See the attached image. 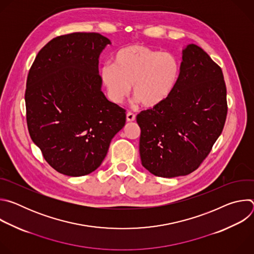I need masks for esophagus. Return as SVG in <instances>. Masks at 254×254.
Instances as JSON below:
<instances>
[{"label": "esophagus", "instance_id": "obj_1", "mask_svg": "<svg viewBox=\"0 0 254 254\" xmlns=\"http://www.w3.org/2000/svg\"><path fill=\"white\" fill-rule=\"evenodd\" d=\"M134 120H135L134 114H132V113H127V122H133Z\"/></svg>", "mask_w": 254, "mask_h": 254}]
</instances>
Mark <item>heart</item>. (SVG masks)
Here are the masks:
<instances>
[{
    "instance_id": "b5f03b06",
    "label": "heart",
    "mask_w": 254,
    "mask_h": 254,
    "mask_svg": "<svg viewBox=\"0 0 254 254\" xmlns=\"http://www.w3.org/2000/svg\"><path fill=\"white\" fill-rule=\"evenodd\" d=\"M100 80L108 98L119 104L133 85V95L147 108H154L175 91L181 75V65L171 53L131 44L120 49L113 63H104L99 70Z\"/></svg>"
}]
</instances>
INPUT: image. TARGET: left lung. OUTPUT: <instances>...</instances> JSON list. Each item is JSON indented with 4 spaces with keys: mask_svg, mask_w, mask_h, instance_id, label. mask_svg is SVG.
Wrapping results in <instances>:
<instances>
[{
    "mask_svg": "<svg viewBox=\"0 0 254 254\" xmlns=\"http://www.w3.org/2000/svg\"><path fill=\"white\" fill-rule=\"evenodd\" d=\"M226 116L221 68L202 48L187 45L173 94L163 104L136 116L141 165L158 177L189 175L211 152Z\"/></svg>",
    "mask_w": 254,
    "mask_h": 254,
    "instance_id": "obj_1",
    "label": "left lung"
}]
</instances>
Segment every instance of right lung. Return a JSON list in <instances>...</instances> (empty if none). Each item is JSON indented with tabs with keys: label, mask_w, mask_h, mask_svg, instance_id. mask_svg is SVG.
<instances>
[{
	"label": "right lung",
	"mask_w": 254,
	"mask_h": 254,
	"mask_svg": "<svg viewBox=\"0 0 254 254\" xmlns=\"http://www.w3.org/2000/svg\"><path fill=\"white\" fill-rule=\"evenodd\" d=\"M110 39L71 33L48 42L27 77L25 102L30 136L57 172L80 177L95 171L126 111L101 91L98 58Z\"/></svg>",
	"instance_id": "add662e5"
}]
</instances>
